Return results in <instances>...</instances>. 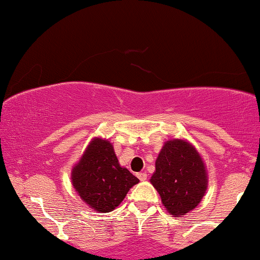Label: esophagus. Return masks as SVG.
<instances>
[{
	"label": "esophagus",
	"mask_w": 260,
	"mask_h": 260,
	"mask_svg": "<svg viewBox=\"0 0 260 260\" xmlns=\"http://www.w3.org/2000/svg\"><path fill=\"white\" fill-rule=\"evenodd\" d=\"M137 177H138V179H140L141 181H145V180H147V177H148V174L145 173V172H143V173H138V174H137Z\"/></svg>",
	"instance_id": "esophagus-1"
}]
</instances>
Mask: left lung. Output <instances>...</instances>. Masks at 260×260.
Masks as SVG:
<instances>
[{
  "label": "left lung",
  "instance_id": "8db88e82",
  "mask_svg": "<svg viewBox=\"0 0 260 260\" xmlns=\"http://www.w3.org/2000/svg\"><path fill=\"white\" fill-rule=\"evenodd\" d=\"M150 182L170 214L184 215L197 207L207 189L204 161L188 142L168 141L156 159Z\"/></svg>",
  "mask_w": 260,
  "mask_h": 260
}]
</instances>
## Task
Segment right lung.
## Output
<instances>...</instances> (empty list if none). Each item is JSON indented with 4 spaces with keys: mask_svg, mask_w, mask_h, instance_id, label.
<instances>
[{
    "mask_svg": "<svg viewBox=\"0 0 260 260\" xmlns=\"http://www.w3.org/2000/svg\"><path fill=\"white\" fill-rule=\"evenodd\" d=\"M140 182L119 166L109 141L95 138L73 168L72 183L81 200L98 212L115 209L129 189Z\"/></svg>",
    "mask_w": 260,
    "mask_h": 260,
    "instance_id": "1",
    "label": "right lung"
}]
</instances>
